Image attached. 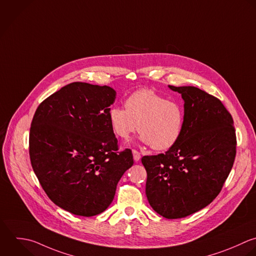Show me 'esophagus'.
<instances>
[{
	"mask_svg": "<svg viewBox=\"0 0 256 256\" xmlns=\"http://www.w3.org/2000/svg\"><path fill=\"white\" fill-rule=\"evenodd\" d=\"M132 154H134V162H138V160H140V158H142L138 150H132Z\"/></svg>",
	"mask_w": 256,
	"mask_h": 256,
	"instance_id": "obj_1",
	"label": "esophagus"
}]
</instances>
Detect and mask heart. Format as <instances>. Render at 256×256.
<instances>
[{
    "label": "heart",
    "mask_w": 256,
    "mask_h": 256,
    "mask_svg": "<svg viewBox=\"0 0 256 256\" xmlns=\"http://www.w3.org/2000/svg\"><path fill=\"white\" fill-rule=\"evenodd\" d=\"M126 110L112 106L108 122L114 134L128 140L138 128L140 140L158 150L172 148L182 136L184 126V108L180 102L152 90H138L124 102Z\"/></svg>",
    "instance_id": "obj_1"
}]
</instances>
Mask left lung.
Instances as JSON below:
<instances>
[{
    "instance_id": "obj_1",
    "label": "left lung",
    "mask_w": 256,
    "mask_h": 256,
    "mask_svg": "<svg viewBox=\"0 0 256 256\" xmlns=\"http://www.w3.org/2000/svg\"><path fill=\"white\" fill-rule=\"evenodd\" d=\"M168 88L184 100V126L164 154L142 158L146 194L156 212L168 220L190 216L220 192L234 162L236 136L232 114L216 96L196 86Z\"/></svg>"
}]
</instances>
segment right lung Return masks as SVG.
Returning <instances> with one entry per match:
<instances>
[{
    "label": "right lung",
    "instance_id": "obj_1",
    "mask_svg": "<svg viewBox=\"0 0 256 256\" xmlns=\"http://www.w3.org/2000/svg\"><path fill=\"white\" fill-rule=\"evenodd\" d=\"M116 98L110 86L74 82L46 98L32 118V170L48 198L72 214L104 212L134 164L130 150L118 152L108 122Z\"/></svg>",
    "mask_w": 256,
    "mask_h": 256
}]
</instances>
